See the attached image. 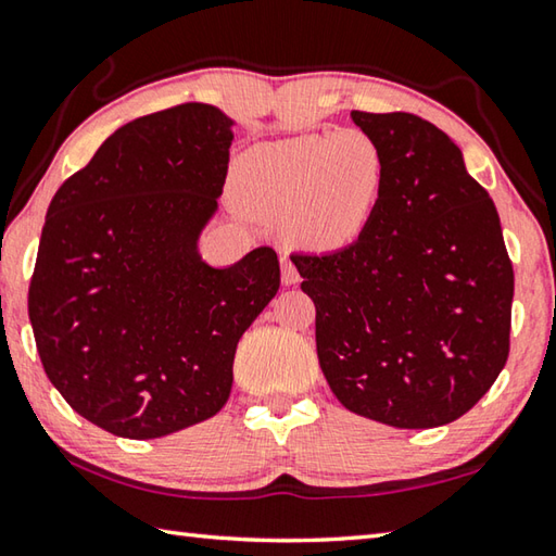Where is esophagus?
<instances>
[{"label": "esophagus", "mask_w": 556, "mask_h": 556, "mask_svg": "<svg viewBox=\"0 0 556 556\" xmlns=\"http://www.w3.org/2000/svg\"><path fill=\"white\" fill-rule=\"evenodd\" d=\"M281 281H285L287 287H294L299 281V271L294 267V262H291L289 257L281 260Z\"/></svg>", "instance_id": "esophagus-1"}]
</instances>
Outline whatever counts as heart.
<instances>
[{"mask_svg":"<svg viewBox=\"0 0 556 556\" xmlns=\"http://www.w3.org/2000/svg\"><path fill=\"white\" fill-rule=\"evenodd\" d=\"M387 157L365 130L260 143L236 163V201L250 216H285L291 240L318 252L365 236L383 197Z\"/></svg>","mask_w":556,"mask_h":556,"instance_id":"heart-1","label":"heart"}]
</instances>
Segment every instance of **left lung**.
Masks as SVG:
<instances>
[{"label":"left lung","mask_w":556,"mask_h":556,"mask_svg":"<svg viewBox=\"0 0 556 556\" xmlns=\"http://www.w3.org/2000/svg\"><path fill=\"white\" fill-rule=\"evenodd\" d=\"M352 121L387 157L377 214L357 243L291 255L316 304L320 369L357 416L447 426L508 359L513 265L498 211L430 121L406 111Z\"/></svg>","instance_id":"1"}]
</instances>
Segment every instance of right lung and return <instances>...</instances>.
<instances>
[{
  "mask_svg": "<svg viewBox=\"0 0 556 556\" xmlns=\"http://www.w3.org/2000/svg\"><path fill=\"white\" fill-rule=\"evenodd\" d=\"M233 124L197 102L128 121L48 206L28 287L36 348L60 396L111 435L216 416L238 340L279 289L271 248L228 267L199 255Z\"/></svg>",
  "mask_w": 556,
  "mask_h": 556,
  "instance_id": "add662e5",
  "label": "right lung"
}]
</instances>
